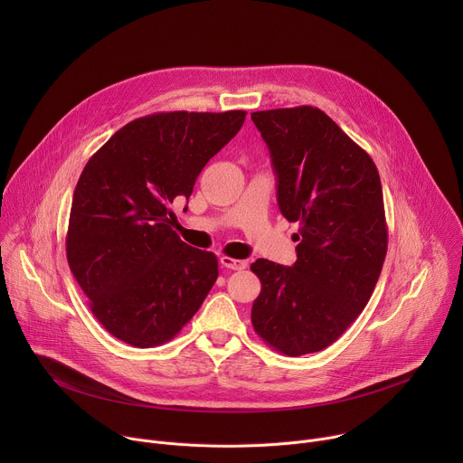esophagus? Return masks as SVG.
<instances>
[{"instance_id":"esophagus-1","label":"esophagus","mask_w":463,"mask_h":463,"mask_svg":"<svg viewBox=\"0 0 463 463\" xmlns=\"http://www.w3.org/2000/svg\"><path fill=\"white\" fill-rule=\"evenodd\" d=\"M220 261H222L223 268L232 269V271H241V269L247 268V261L245 260H236V258H231V256H222Z\"/></svg>"}]
</instances>
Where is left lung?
Returning a JSON list of instances; mask_svg holds the SVG:
<instances>
[{"mask_svg": "<svg viewBox=\"0 0 463 463\" xmlns=\"http://www.w3.org/2000/svg\"><path fill=\"white\" fill-rule=\"evenodd\" d=\"M277 174V202L298 223L291 268L258 258L254 332L289 357L335 343L368 304L386 256L383 188L372 157L313 106L250 113Z\"/></svg>", "mask_w": 463, "mask_h": 463, "instance_id": "obj_1", "label": "left lung"}]
</instances>
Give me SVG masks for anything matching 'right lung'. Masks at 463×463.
Wrapping results in <instances>:
<instances>
[{
	"instance_id": "1",
	"label": "right lung",
	"mask_w": 463,
	"mask_h": 463,
	"mask_svg": "<svg viewBox=\"0 0 463 463\" xmlns=\"http://www.w3.org/2000/svg\"><path fill=\"white\" fill-rule=\"evenodd\" d=\"M245 111L136 118L88 161L73 194L65 252L99 322L118 341L174 339L218 279L214 252L172 231L170 205L240 131Z\"/></svg>"
}]
</instances>
